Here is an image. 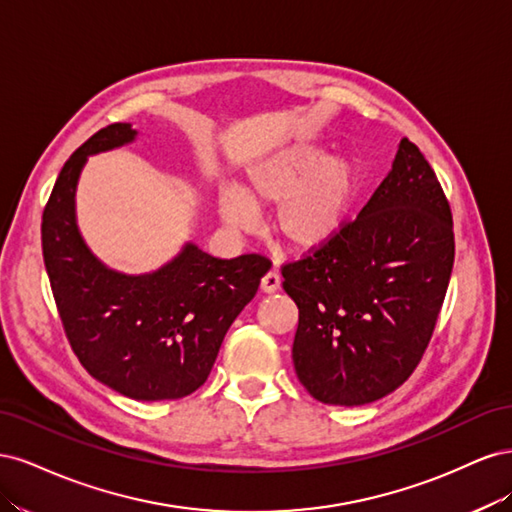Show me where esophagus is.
Masks as SVG:
<instances>
[{
	"label": "esophagus",
	"instance_id": "1",
	"mask_svg": "<svg viewBox=\"0 0 512 512\" xmlns=\"http://www.w3.org/2000/svg\"><path fill=\"white\" fill-rule=\"evenodd\" d=\"M280 286H282V277H280V273H277V271H269L265 277H262V282H260L262 292H267V294L280 290Z\"/></svg>",
	"mask_w": 512,
	"mask_h": 512
}]
</instances>
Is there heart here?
Returning <instances> with one entry per match:
<instances>
[{"mask_svg":"<svg viewBox=\"0 0 512 512\" xmlns=\"http://www.w3.org/2000/svg\"><path fill=\"white\" fill-rule=\"evenodd\" d=\"M363 192V168L348 153L309 141L290 143L245 168L239 188L218 192L226 226L247 230L256 209L277 207L275 230L294 252H318L348 228Z\"/></svg>","mask_w":512,"mask_h":512,"instance_id":"heart-1","label":"heart"}]
</instances>
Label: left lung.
<instances>
[{"label": "left lung", "mask_w": 512, "mask_h": 512, "mask_svg": "<svg viewBox=\"0 0 512 512\" xmlns=\"http://www.w3.org/2000/svg\"><path fill=\"white\" fill-rule=\"evenodd\" d=\"M453 260L451 207L404 138L342 237L282 269L299 307L292 363L307 393L363 406L404 384L436 327Z\"/></svg>", "instance_id": "obj_1"}]
</instances>
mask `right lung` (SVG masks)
Instances as JSON below:
<instances>
[{
    "mask_svg": "<svg viewBox=\"0 0 512 512\" xmlns=\"http://www.w3.org/2000/svg\"><path fill=\"white\" fill-rule=\"evenodd\" d=\"M113 123L61 168L42 215V254L74 354L98 382L138 401L181 399L203 386L224 335L254 299L269 260L213 258L192 241L156 271L121 273L91 252L76 222V185L89 156L136 141Z\"/></svg>",
    "mask_w": 512,
    "mask_h": 512,
    "instance_id": "1",
    "label": "right lung"
}]
</instances>
